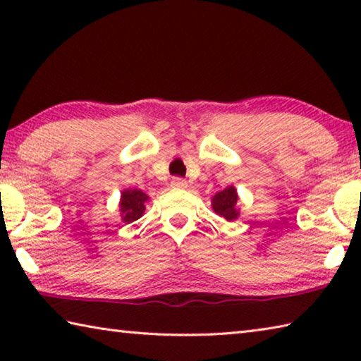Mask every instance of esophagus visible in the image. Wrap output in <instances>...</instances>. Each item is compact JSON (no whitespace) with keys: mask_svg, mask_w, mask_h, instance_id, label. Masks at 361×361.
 <instances>
[{"mask_svg":"<svg viewBox=\"0 0 361 361\" xmlns=\"http://www.w3.org/2000/svg\"><path fill=\"white\" fill-rule=\"evenodd\" d=\"M172 188H175V189H185V188H188V183H186V180L175 176V178L172 180Z\"/></svg>","mask_w":361,"mask_h":361,"instance_id":"obj_1","label":"esophagus"}]
</instances>
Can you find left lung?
<instances>
[{"label":"left lung","instance_id":"1","mask_svg":"<svg viewBox=\"0 0 361 361\" xmlns=\"http://www.w3.org/2000/svg\"><path fill=\"white\" fill-rule=\"evenodd\" d=\"M239 194H237V189L234 186L224 188L223 191L216 192L212 197V209L216 213L218 216L224 218L226 221H235L240 215L239 210Z\"/></svg>","mask_w":361,"mask_h":361}]
</instances>
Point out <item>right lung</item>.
Segmentation results:
<instances>
[{
    "instance_id": "1",
    "label": "right lung",
    "mask_w": 361,
    "mask_h": 361,
    "mask_svg": "<svg viewBox=\"0 0 361 361\" xmlns=\"http://www.w3.org/2000/svg\"><path fill=\"white\" fill-rule=\"evenodd\" d=\"M149 200V195L145 194L140 189H124L121 192V200H119V212H121V219L126 224L137 221L138 218L143 216L146 202Z\"/></svg>"
}]
</instances>
